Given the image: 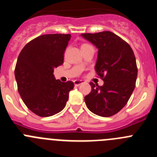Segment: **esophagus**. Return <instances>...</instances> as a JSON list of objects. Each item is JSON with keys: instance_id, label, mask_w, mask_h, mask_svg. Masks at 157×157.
Segmentation results:
<instances>
[{"instance_id": "1", "label": "esophagus", "mask_w": 157, "mask_h": 157, "mask_svg": "<svg viewBox=\"0 0 157 157\" xmlns=\"http://www.w3.org/2000/svg\"><path fill=\"white\" fill-rule=\"evenodd\" d=\"M84 82L82 81V80H75L74 81V84L75 86H78L79 85H81V84H82V83Z\"/></svg>"}]
</instances>
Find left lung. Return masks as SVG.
Wrapping results in <instances>:
<instances>
[{"mask_svg": "<svg viewBox=\"0 0 157 157\" xmlns=\"http://www.w3.org/2000/svg\"><path fill=\"white\" fill-rule=\"evenodd\" d=\"M98 49L95 71L104 85L90 82L92 90L85 97L87 108L94 114L109 117L127 105L138 76L134 53L128 43L110 31L82 34Z\"/></svg>", "mask_w": 157, "mask_h": 157, "instance_id": "8db88e82", "label": "left lung"}]
</instances>
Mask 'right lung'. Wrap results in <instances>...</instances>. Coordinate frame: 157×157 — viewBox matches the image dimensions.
Wrapping results in <instances>:
<instances>
[{
  "label": "right lung",
  "instance_id": "1",
  "mask_svg": "<svg viewBox=\"0 0 157 157\" xmlns=\"http://www.w3.org/2000/svg\"><path fill=\"white\" fill-rule=\"evenodd\" d=\"M71 34H45L23 47L18 56L15 77L26 106L41 117L53 116L64 109L74 83L54 77V68L63 63Z\"/></svg>",
  "mask_w": 157,
  "mask_h": 157
}]
</instances>
